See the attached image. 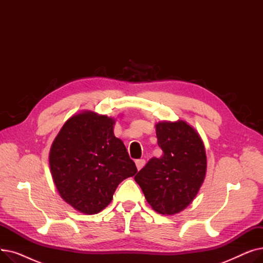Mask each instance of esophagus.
Returning a JSON list of instances; mask_svg holds the SVG:
<instances>
[{
	"label": "esophagus",
	"mask_w": 263,
	"mask_h": 263,
	"mask_svg": "<svg viewBox=\"0 0 263 263\" xmlns=\"http://www.w3.org/2000/svg\"><path fill=\"white\" fill-rule=\"evenodd\" d=\"M135 164H136V167L139 171H141L143 168V166L145 165V160L141 159V160H136L135 161Z\"/></svg>",
	"instance_id": "esophagus-1"
}]
</instances>
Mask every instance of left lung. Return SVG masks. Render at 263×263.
Listing matches in <instances>:
<instances>
[{"mask_svg": "<svg viewBox=\"0 0 263 263\" xmlns=\"http://www.w3.org/2000/svg\"><path fill=\"white\" fill-rule=\"evenodd\" d=\"M156 131L163 156L150 159L134 179L151 208L174 215L197 195L205 177V150L197 131L183 120L160 121Z\"/></svg>", "mask_w": 263, "mask_h": 263, "instance_id": "obj_1", "label": "left lung"}]
</instances>
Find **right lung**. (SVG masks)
Listing matches in <instances>:
<instances>
[{
  "instance_id": "1",
  "label": "right lung",
  "mask_w": 263,
  "mask_h": 263,
  "mask_svg": "<svg viewBox=\"0 0 263 263\" xmlns=\"http://www.w3.org/2000/svg\"><path fill=\"white\" fill-rule=\"evenodd\" d=\"M115 119L84 110L69 118L51 146L49 163L61 197L82 213L97 214L118 184L137 170L114 135Z\"/></svg>"
}]
</instances>
